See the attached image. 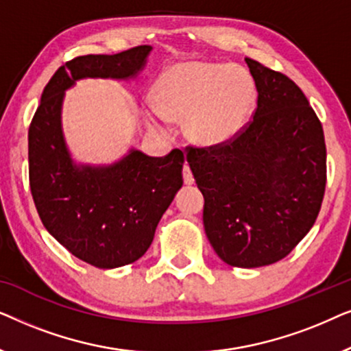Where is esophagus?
<instances>
[{
    "label": "esophagus",
    "instance_id": "1",
    "mask_svg": "<svg viewBox=\"0 0 351 351\" xmlns=\"http://www.w3.org/2000/svg\"><path fill=\"white\" fill-rule=\"evenodd\" d=\"M182 174H184V182L186 185H193L195 184V177H193V172H191L190 166L185 165L184 166V171H182Z\"/></svg>",
    "mask_w": 351,
    "mask_h": 351
}]
</instances>
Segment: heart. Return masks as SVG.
Segmentation results:
<instances>
[{
    "label": "heart",
    "mask_w": 351,
    "mask_h": 351,
    "mask_svg": "<svg viewBox=\"0 0 351 351\" xmlns=\"http://www.w3.org/2000/svg\"><path fill=\"white\" fill-rule=\"evenodd\" d=\"M155 105L145 110L148 126L167 134L169 121L185 118L186 137L215 148L233 142L251 123L257 90L241 66L217 62H184L167 66L153 89Z\"/></svg>",
    "instance_id": "1"
}]
</instances>
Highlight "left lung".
I'll use <instances>...</instances> for the list:
<instances>
[{
  "instance_id": "left-lung-1",
  "label": "left lung",
  "mask_w": 351,
  "mask_h": 351,
  "mask_svg": "<svg viewBox=\"0 0 351 351\" xmlns=\"http://www.w3.org/2000/svg\"><path fill=\"white\" fill-rule=\"evenodd\" d=\"M258 93L246 131L215 148L189 147L186 161L204 196L210 246L239 268L285 258L313 227L326 186L318 117L294 81L246 59Z\"/></svg>"
}]
</instances>
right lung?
<instances>
[{
  "label": "right lung",
  "instance_id": "obj_1",
  "mask_svg": "<svg viewBox=\"0 0 351 351\" xmlns=\"http://www.w3.org/2000/svg\"><path fill=\"white\" fill-rule=\"evenodd\" d=\"M152 49L143 45L66 62L46 84L28 129L30 189L41 222L75 257L97 268L128 265L147 252L184 185L185 158L180 150L153 158L131 148L112 165L78 162L62 128L65 90L86 78H137Z\"/></svg>",
  "mask_w": 351,
  "mask_h": 351
}]
</instances>
